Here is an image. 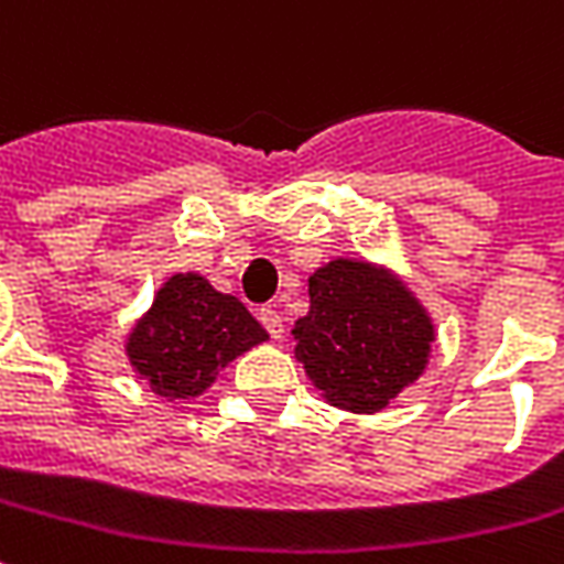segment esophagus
<instances>
[{
	"label": "esophagus",
	"instance_id": "esophagus-1",
	"mask_svg": "<svg viewBox=\"0 0 564 564\" xmlns=\"http://www.w3.org/2000/svg\"><path fill=\"white\" fill-rule=\"evenodd\" d=\"M259 321H262V326L269 329L271 338H278V341H281V338H283V317H281V311L262 308V311H259Z\"/></svg>",
	"mask_w": 564,
	"mask_h": 564
}]
</instances>
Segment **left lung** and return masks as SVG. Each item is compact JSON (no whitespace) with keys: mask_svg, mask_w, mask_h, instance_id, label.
Instances as JSON below:
<instances>
[{"mask_svg":"<svg viewBox=\"0 0 564 564\" xmlns=\"http://www.w3.org/2000/svg\"><path fill=\"white\" fill-rule=\"evenodd\" d=\"M308 295L293 323L295 360L326 403L376 415L424 376L436 323L391 265L336 256L314 269Z\"/></svg>","mask_w":564,"mask_h":564,"instance_id":"8db88e82","label":"left lung"}]
</instances>
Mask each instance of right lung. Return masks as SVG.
<instances>
[{"label": "right lung", "instance_id": "obj_1", "mask_svg": "<svg viewBox=\"0 0 564 564\" xmlns=\"http://www.w3.org/2000/svg\"><path fill=\"white\" fill-rule=\"evenodd\" d=\"M269 333L241 299L219 293L198 271H176L124 336V357L152 393L188 403Z\"/></svg>", "mask_w": 564, "mask_h": 564}]
</instances>
